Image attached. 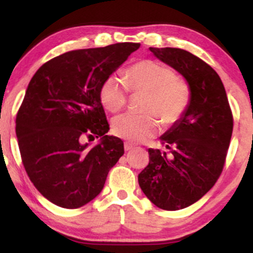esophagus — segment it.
I'll use <instances>...</instances> for the list:
<instances>
[{
	"mask_svg": "<svg viewBox=\"0 0 253 253\" xmlns=\"http://www.w3.org/2000/svg\"><path fill=\"white\" fill-rule=\"evenodd\" d=\"M132 148H134V145L133 144H131V143H124V150L126 151H130V150H132Z\"/></svg>",
	"mask_w": 253,
	"mask_h": 253,
	"instance_id": "esophagus-1",
	"label": "esophagus"
}]
</instances>
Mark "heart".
Masks as SVG:
<instances>
[{"label": "heart", "instance_id": "1", "mask_svg": "<svg viewBox=\"0 0 253 253\" xmlns=\"http://www.w3.org/2000/svg\"><path fill=\"white\" fill-rule=\"evenodd\" d=\"M123 80L109 76L100 88V100L112 113L126 107L129 92L146 93L143 110L146 114L126 113L113 121V132L123 139L141 141L153 137L159 130V120L165 126H172L184 115L190 105L191 91L175 70L157 61L145 60L124 71Z\"/></svg>", "mask_w": 253, "mask_h": 253}]
</instances>
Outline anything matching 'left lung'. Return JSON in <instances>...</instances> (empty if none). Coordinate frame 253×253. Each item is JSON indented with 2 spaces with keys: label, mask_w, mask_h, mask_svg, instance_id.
Listing matches in <instances>:
<instances>
[{
  "label": "left lung",
  "mask_w": 253,
  "mask_h": 253,
  "mask_svg": "<svg viewBox=\"0 0 253 253\" xmlns=\"http://www.w3.org/2000/svg\"><path fill=\"white\" fill-rule=\"evenodd\" d=\"M150 50L183 75L191 99L182 119L161 137L166 151L148 150L150 162L138 182L155 206L177 211L198 202L219 179L233 133V113L219 75L206 62L179 48Z\"/></svg>",
  "instance_id": "left-lung-1"
}]
</instances>
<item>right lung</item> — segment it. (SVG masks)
Instances as JSON below:
<instances>
[{
	"mask_svg": "<svg viewBox=\"0 0 253 253\" xmlns=\"http://www.w3.org/2000/svg\"><path fill=\"white\" fill-rule=\"evenodd\" d=\"M140 43L121 42L71 50L36 72L16 116V134L26 174L55 205L79 209L101 192L124 154L123 141L107 136L109 124L100 88ZM101 136L88 148L86 140Z\"/></svg>",
	"mask_w": 253,
	"mask_h": 253,
	"instance_id": "obj_1",
	"label": "right lung"
}]
</instances>
